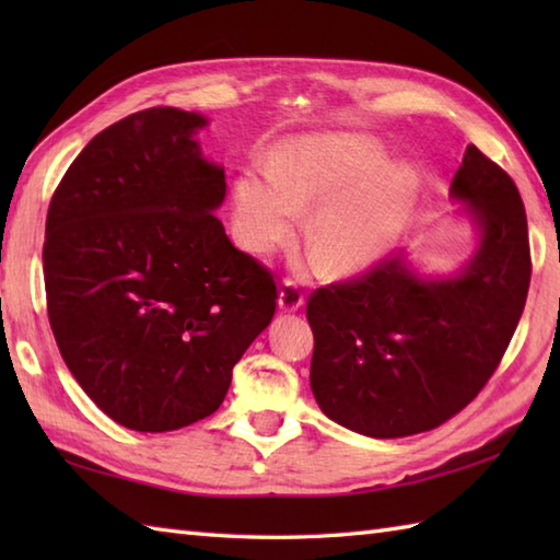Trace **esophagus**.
Returning a JSON list of instances; mask_svg holds the SVG:
<instances>
[{"label":"esophagus","mask_w":560,"mask_h":560,"mask_svg":"<svg viewBox=\"0 0 560 560\" xmlns=\"http://www.w3.org/2000/svg\"><path fill=\"white\" fill-rule=\"evenodd\" d=\"M305 301V293L295 281H283L279 289V307L283 313H295Z\"/></svg>","instance_id":"obj_1"}]
</instances>
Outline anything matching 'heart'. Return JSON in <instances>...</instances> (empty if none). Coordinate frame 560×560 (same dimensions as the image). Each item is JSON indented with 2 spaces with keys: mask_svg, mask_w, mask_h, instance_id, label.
<instances>
[{
  "mask_svg": "<svg viewBox=\"0 0 560 560\" xmlns=\"http://www.w3.org/2000/svg\"><path fill=\"white\" fill-rule=\"evenodd\" d=\"M387 165L380 141L359 135H307L271 156L269 173L235 180V219L249 247L271 249L313 209L307 241L329 273L373 265L397 241L413 207L416 173Z\"/></svg>",
  "mask_w": 560,
  "mask_h": 560,
  "instance_id": "heart-1",
  "label": "heart"
}]
</instances>
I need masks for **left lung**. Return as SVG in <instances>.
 <instances>
[{"label":"left lung","mask_w":560,"mask_h":560,"mask_svg":"<svg viewBox=\"0 0 560 560\" xmlns=\"http://www.w3.org/2000/svg\"><path fill=\"white\" fill-rule=\"evenodd\" d=\"M450 197L481 231L455 277H421L395 255L307 299L313 395L349 431L404 438L445 423L489 383L515 335L532 257L513 177L469 144Z\"/></svg>","instance_id":"obj_1"}]
</instances>
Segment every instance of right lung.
<instances>
[{
  "label": "right lung",
  "mask_w": 560,
  "mask_h": 560,
  "mask_svg": "<svg viewBox=\"0 0 560 560\" xmlns=\"http://www.w3.org/2000/svg\"><path fill=\"white\" fill-rule=\"evenodd\" d=\"M207 117L139 110L93 137L45 221L47 317L81 389L139 433L207 419L271 323V271L213 217L225 175L201 156Z\"/></svg>",
  "instance_id": "1"
}]
</instances>
